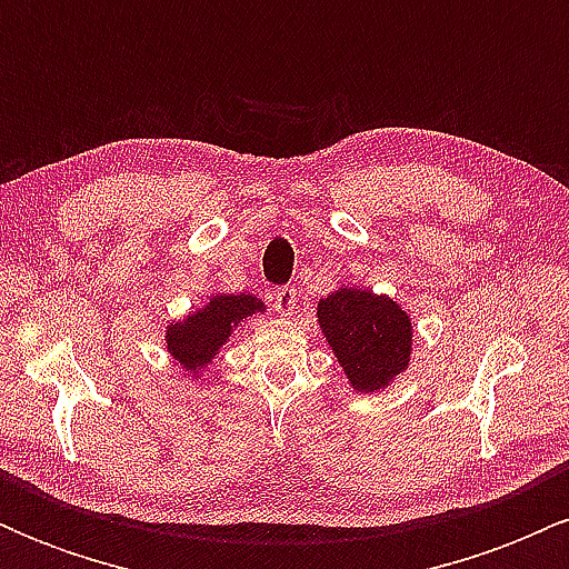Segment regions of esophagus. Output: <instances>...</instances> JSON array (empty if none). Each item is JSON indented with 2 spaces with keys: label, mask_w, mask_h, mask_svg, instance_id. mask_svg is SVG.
I'll return each mask as SVG.
<instances>
[{
  "label": "esophagus",
  "mask_w": 569,
  "mask_h": 569,
  "mask_svg": "<svg viewBox=\"0 0 569 569\" xmlns=\"http://www.w3.org/2000/svg\"><path fill=\"white\" fill-rule=\"evenodd\" d=\"M272 302H276V310L280 316H291V312L297 310V289H293V286L276 289V293H272Z\"/></svg>",
  "instance_id": "esophagus-1"
}]
</instances>
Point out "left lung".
Segmentation results:
<instances>
[{"mask_svg":"<svg viewBox=\"0 0 569 569\" xmlns=\"http://www.w3.org/2000/svg\"><path fill=\"white\" fill-rule=\"evenodd\" d=\"M321 335L356 393H380L411 363L409 312L388 293L339 286L318 302Z\"/></svg>","mask_w":569,"mask_h":569,"instance_id":"1","label":"left lung"}]
</instances>
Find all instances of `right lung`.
<instances>
[{"mask_svg":"<svg viewBox=\"0 0 569 569\" xmlns=\"http://www.w3.org/2000/svg\"><path fill=\"white\" fill-rule=\"evenodd\" d=\"M267 312L257 293H211L200 307L166 326V350L189 380H200L234 329L246 318Z\"/></svg>","mask_w":569,"mask_h":569,"instance_id":"1","label":"right lung"}]
</instances>
